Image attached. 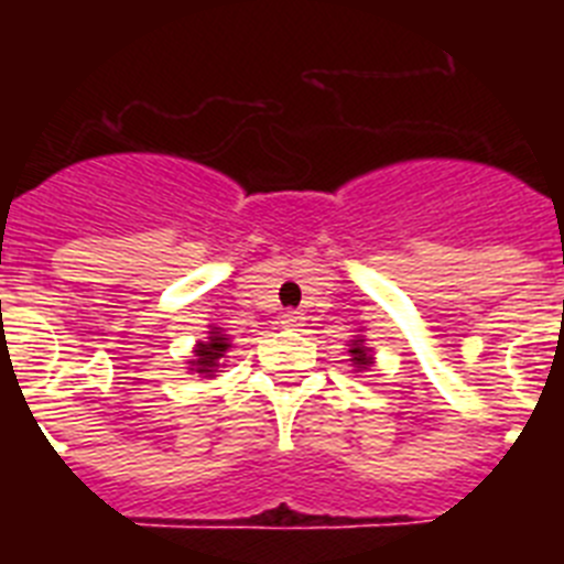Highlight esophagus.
<instances>
[{"label": "esophagus", "mask_w": 564, "mask_h": 564, "mask_svg": "<svg viewBox=\"0 0 564 564\" xmlns=\"http://www.w3.org/2000/svg\"><path fill=\"white\" fill-rule=\"evenodd\" d=\"M302 313H296V311H288V313H282V318H279V325L282 327H302Z\"/></svg>", "instance_id": "34e87169"}]
</instances>
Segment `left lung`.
Listing matches in <instances>:
<instances>
[{
    "label": "left lung",
    "instance_id": "left-lung-1",
    "mask_svg": "<svg viewBox=\"0 0 564 564\" xmlns=\"http://www.w3.org/2000/svg\"><path fill=\"white\" fill-rule=\"evenodd\" d=\"M350 361L352 364H358V367H370V364H372V358L370 356H367V350H364V347H361V344H356V341H352V350H350Z\"/></svg>",
    "mask_w": 564,
    "mask_h": 564
}]
</instances>
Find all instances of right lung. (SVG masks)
I'll list each match as a JSON object with an SVG mask.
<instances>
[{
	"label": "right lung",
	"mask_w": 564,
	"mask_h": 564,
	"mask_svg": "<svg viewBox=\"0 0 564 564\" xmlns=\"http://www.w3.org/2000/svg\"><path fill=\"white\" fill-rule=\"evenodd\" d=\"M228 347H231V344H228V338L223 336L220 330H214L212 336H208V341L206 344H197V350H194V361H192V367H197V370L194 372H214V367H220V358H223V352L228 350Z\"/></svg>",
	"instance_id": "obj_1"
}]
</instances>
